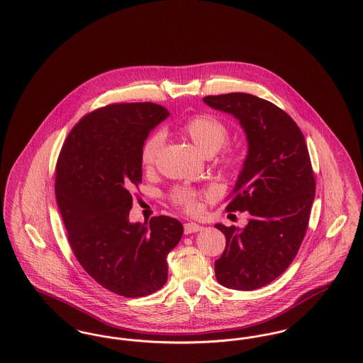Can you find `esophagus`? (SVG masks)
<instances>
[{"label":"esophagus","instance_id":"34e87169","mask_svg":"<svg viewBox=\"0 0 363 363\" xmlns=\"http://www.w3.org/2000/svg\"><path fill=\"white\" fill-rule=\"evenodd\" d=\"M203 230V225H196V223H185L184 225V231L185 234H191V233H197V231H201Z\"/></svg>","mask_w":363,"mask_h":363}]
</instances>
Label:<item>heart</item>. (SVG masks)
Wrapping results in <instances>:
<instances>
[{"label": "heart", "mask_w": 363, "mask_h": 363, "mask_svg": "<svg viewBox=\"0 0 363 363\" xmlns=\"http://www.w3.org/2000/svg\"><path fill=\"white\" fill-rule=\"evenodd\" d=\"M181 132L189 138L196 147L206 155L216 154L228 138V128L223 122L211 114H194L182 123ZM164 136L160 132H154L144 140L140 150L141 166L147 170L152 169L159 159ZM218 164L225 170H234L240 164L238 155L228 150L220 156ZM170 201L175 207L184 209L188 213H194L199 211V197L200 193L189 186H177L170 191Z\"/></svg>", "instance_id": "b5f03b06"}]
</instances>
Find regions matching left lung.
I'll return each mask as SVG.
<instances>
[{
    "instance_id": "left-lung-1",
    "label": "left lung",
    "mask_w": 363,
    "mask_h": 363,
    "mask_svg": "<svg viewBox=\"0 0 363 363\" xmlns=\"http://www.w3.org/2000/svg\"><path fill=\"white\" fill-rule=\"evenodd\" d=\"M203 101L238 118L247 136L227 212H247L249 223L241 231L216 225L225 247L215 275L225 287L252 291L280 277L305 238L315 193L311 155L299 126L277 104L241 92Z\"/></svg>"
}]
</instances>
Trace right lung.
Here are the masks:
<instances>
[{
	"label": "right lung",
	"mask_w": 363,
	"mask_h": 363,
	"mask_svg": "<svg viewBox=\"0 0 363 363\" xmlns=\"http://www.w3.org/2000/svg\"><path fill=\"white\" fill-rule=\"evenodd\" d=\"M169 111L152 102L111 104L86 114L55 164V199L74 257L104 289L126 298L160 290L166 257L184 227L170 216L129 222L141 182L140 150Z\"/></svg>",
	"instance_id": "add662e5"
}]
</instances>
